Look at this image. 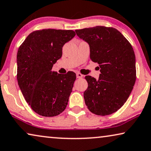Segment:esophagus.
<instances>
[{
    "label": "esophagus",
    "mask_w": 151,
    "mask_h": 151,
    "mask_svg": "<svg viewBox=\"0 0 151 151\" xmlns=\"http://www.w3.org/2000/svg\"><path fill=\"white\" fill-rule=\"evenodd\" d=\"M76 77H77V78H82L83 77V75L80 73H76Z\"/></svg>",
    "instance_id": "obj_1"
}]
</instances>
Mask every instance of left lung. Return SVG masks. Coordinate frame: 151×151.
Instances as JSON below:
<instances>
[{
  "label": "left lung",
  "instance_id": "obj_1",
  "mask_svg": "<svg viewBox=\"0 0 151 151\" xmlns=\"http://www.w3.org/2000/svg\"><path fill=\"white\" fill-rule=\"evenodd\" d=\"M76 32L88 43L91 59L99 64L101 72L98 80L90 76L85 77L88 82L84 93L85 104L95 114H111L123 106L135 84L133 47L119 30L112 27L97 26Z\"/></svg>",
  "mask_w": 151,
  "mask_h": 151
}]
</instances>
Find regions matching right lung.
Here are the masks:
<instances>
[{"mask_svg":"<svg viewBox=\"0 0 151 151\" xmlns=\"http://www.w3.org/2000/svg\"><path fill=\"white\" fill-rule=\"evenodd\" d=\"M76 35L71 30L43 29L28 35L17 54V80L26 101L43 116H55L66 108L76 73L52 71L63 47Z\"/></svg>","mask_w":151,"mask_h":151,"instance_id":"1","label":"right lung"}]
</instances>
